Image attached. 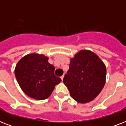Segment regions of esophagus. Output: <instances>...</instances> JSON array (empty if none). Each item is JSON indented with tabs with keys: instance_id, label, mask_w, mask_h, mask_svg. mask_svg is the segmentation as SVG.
<instances>
[{
	"instance_id": "34e87169",
	"label": "esophagus",
	"mask_w": 126,
	"mask_h": 126,
	"mask_svg": "<svg viewBox=\"0 0 126 126\" xmlns=\"http://www.w3.org/2000/svg\"><path fill=\"white\" fill-rule=\"evenodd\" d=\"M63 78H64V75H63V76H61V80H63Z\"/></svg>"
}]
</instances>
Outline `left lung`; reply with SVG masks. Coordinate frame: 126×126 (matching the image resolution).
Wrapping results in <instances>:
<instances>
[{
  "label": "left lung",
  "mask_w": 126,
  "mask_h": 126,
  "mask_svg": "<svg viewBox=\"0 0 126 126\" xmlns=\"http://www.w3.org/2000/svg\"><path fill=\"white\" fill-rule=\"evenodd\" d=\"M106 67L95 53L81 50L72 58L63 83L71 97L80 103L92 101L103 90L106 80Z\"/></svg>",
  "instance_id": "1"
}]
</instances>
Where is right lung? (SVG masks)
I'll list each match as a JSON object with an SVG mask.
<instances>
[{"mask_svg":"<svg viewBox=\"0 0 126 126\" xmlns=\"http://www.w3.org/2000/svg\"><path fill=\"white\" fill-rule=\"evenodd\" d=\"M55 67L48 63V57L32 53L19 61L15 76L25 94L36 100L46 99L53 92L55 85L61 82L54 75Z\"/></svg>","mask_w":126,"mask_h":126,"instance_id":"add662e5","label":"right lung"}]
</instances>
